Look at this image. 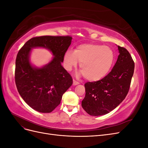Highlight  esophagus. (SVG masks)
Instances as JSON below:
<instances>
[{
	"instance_id": "esophagus-1",
	"label": "esophagus",
	"mask_w": 148,
	"mask_h": 148,
	"mask_svg": "<svg viewBox=\"0 0 148 148\" xmlns=\"http://www.w3.org/2000/svg\"><path fill=\"white\" fill-rule=\"evenodd\" d=\"M79 84V82H77L76 80L73 79V84L74 85V86H75V85H77Z\"/></svg>"
}]
</instances>
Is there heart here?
Returning <instances> with one entry per match:
<instances>
[{
  "mask_svg": "<svg viewBox=\"0 0 148 148\" xmlns=\"http://www.w3.org/2000/svg\"><path fill=\"white\" fill-rule=\"evenodd\" d=\"M115 53L108 46L84 44L77 47L73 52L67 51L64 57V65L71 71L79 62V68L88 81L97 82L106 77L115 62Z\"/></svg>",
  "mask_w": 148,
  "mask_h": 148,
  "instance_id": "b5f03b06",
  "label": "heart"
}]
</instances>
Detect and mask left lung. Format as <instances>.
Segmentation results:
<instances>
[{
	"label": "left lung",
	"mask_w": 148,
	"mask_h": 148,
	"mask_svg": "<svg viewBox=\"0 0 148 148\" xmlns=\"http://www.w3.org/2000/svg\"><path fill=\"white\" fill-rule=\"evenodd\" d=\"M118 49L120 53L110 72L99 81L84 84L86 95L82 106L90 115L108 114L125 99L128 92L135 63L126 49L118 46Z\"/></svg>",
	"instance_id": "left-lung-1"
}]
</instances>
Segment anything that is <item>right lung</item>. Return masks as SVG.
Here are the masks:
<instances>
[{
    "label": "right lung",
    "instance_id": "right-lung-1",
    "mask_svg": "<svg viewBox=\"0 0 148 148\" xmlns=\"http://www.w3.org/2000/svg\"><path fill=\"white\" fill-rule=\"evenodd\" d=\"M71 39L70 36L34 37L18 52L15 71L18 91L26 104L39 112L50 113L54 110L73 83L71 75L61 65ZM37 47L48 48L55 56L42 68H35L29 62L30 49Z\"/></svg>",
    "mask_w": 148,
    "mask_h": 148
}]
</instances>
